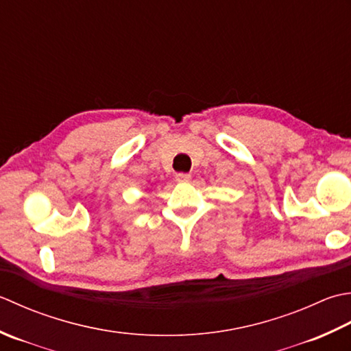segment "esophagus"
<instances>
[{"label":"esophagus","mask_w":351,"mask_h":351,"mask_svg":"<svg viewBox=\"0 0 351 351\" xmlns=\"http://www.w3.org/2000/svg\"><path fill=\"white\" fill-rule=\"evenodd\" d=\"M191 177H192V176L188 174V173H178V174H176V182H178V183L189 182Z\"/></svg>","instance_id":"esophagus-1"}]
</instances>
